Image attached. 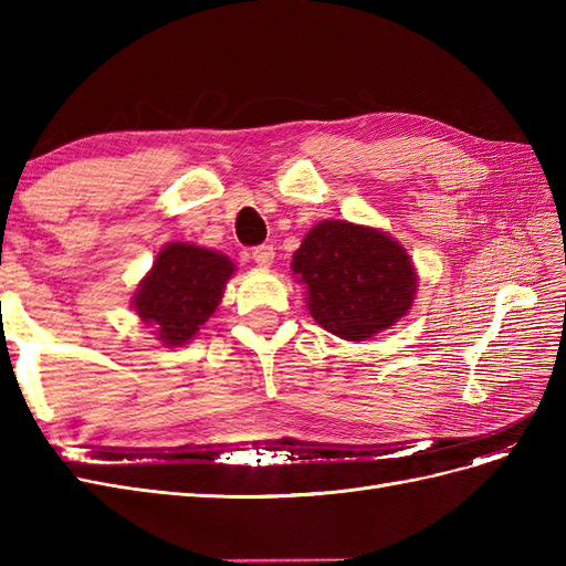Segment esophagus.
<instances>
[{
	"label": "esophagus",
	"instance_id": "esophagus-1",
	"mask_svg": "<svg viewBox=\"0 0 566 566\" xmlns=\"http://www.w3.org/2000/svg\"><path fill=\"white\" fill-rule=\"evenodd\" d=\"M273 256H276V252H273V248H271V245H260V248H254V250H252V260H254V264H256V266H262V269H269V266L273 264Z\"/></svg>",
	"mask_w": 566,
	"mask_h": 566
}]
</instances>
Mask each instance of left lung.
I'll return each mask as SVG.
<instances>
[{"label":"left lung","mask_w":566,"mask_h":566,"mask_svg":"<svg viewBox=\"0 0 566 566\" xmlns=\"http://www.w3.org/2000/svg\"><path fill=\"white\" fill-rule=\"evenodd\" d=\"M293 273L328 333L364 342L408 314L418 276L403 245L378 229L325 219L304 235Z\"/></svg>","instance_id":"obj_1"}]
</instances>
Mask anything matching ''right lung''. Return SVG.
I'll use <instances>...</instances> for the list:
<instances>
[{
    "mask_svg": "<svg viewBox=\"0 0 566 566\" xmlns=\"http://www.w3.org/2000/svg\"><path fill=\"white\" fill-rule=\"evenodd\" d=\"M231 276L227 254L169 243L136 287L132 306L167 347H181L214 314Z\"/></svg>",
    "mask_w": 566,
    "mask_h": 566,
    "instance_id": "add662e5",
    "label": "right lung"
}]
</instances>
